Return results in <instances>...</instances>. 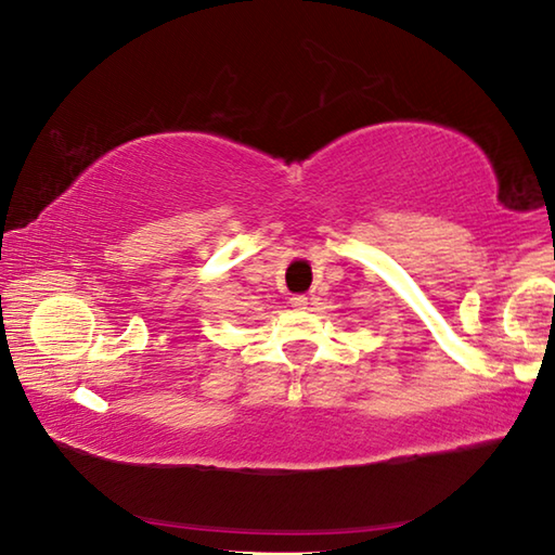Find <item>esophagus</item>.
Here are the masks:
<instances>
[{
  "instance_id": "34e87169",
  "label": "esophagus",
  "mask_w": 555,
  "mask_h": 555,
  "mask_svg": "<svg viewBox=\"0 0 555 555\" xmlns=\"http://www.w3.org/2000/svg\"><path fill=\"white\" fill-rule=\"evenodd\" d=\"M291 306H294L296 311H306V308H308V298H306L304 294H298V296L291 298Z\"/></svg>"
}]
</instances>
